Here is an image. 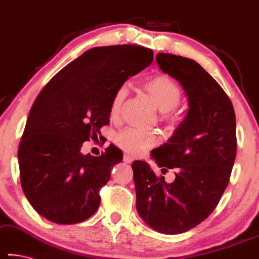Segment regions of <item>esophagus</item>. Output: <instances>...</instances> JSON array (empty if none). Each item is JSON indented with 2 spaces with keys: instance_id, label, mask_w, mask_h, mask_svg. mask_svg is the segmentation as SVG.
Masks as SVG:
<instances>
[{
  "instance_id": "esophagus-1",
  "label": "esophagus",
  "mask_w": 259,
  "mask_h": 259,
  "mask_svg": "<svg viewBox=\"0 0 259 259\" xmlns=\"http://www.w3.org/2000/svg\"><path fill=\"white\" fill-rule=\"evenodd\" d=\"M134 160V157L132 155H128V154H125L123 155V162L126 163H132Z\"/></svg>"
}]
</instances>
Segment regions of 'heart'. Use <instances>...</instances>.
<instances>
[{
	"label": "heart",
	"instance_id": "obj_1",
	"mask_svg": "<svg viewBox=\"0 0 259 259\" xmlns=\"http://www.w3.org/2000/svg\"><path fill=\"white\" fill-rule=\"evenodd\" d=\"M144 88L154 100L157 108L163 112L164 117L174 120L175 114L173 108L178 106L181 100V91L173 80L166 76H155L144 83ZM128 95L126 85H120L115 91L111 103V113L117 114ZM160 138L154 131H145L140 128L122 130L118 133L117 142L122 149L132 155H139L157 145Z\"/></svg>",
	"mask_w": 259,
	"mask_h": 259
}]
</instances>
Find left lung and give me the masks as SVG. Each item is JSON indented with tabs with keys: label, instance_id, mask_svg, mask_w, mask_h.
<instances>
[{
	"label": "left lung",
	"instance_id": "obj_1",
	"mask_svg": "<svg viewBox=\"0 0 259 259\" xmlns=\"http://www.w3.org/2000/svg\"><path fill=\"white\" fill-rule=\"evenodd\" d=\"M156 64L182 86L188 99L185 119L152 159L175 180L164 181L145 161L132 163L137 211L161 234H182L207 219L229 183L236 149V117L229 97L193 59L156 55Z\"/></svg>",
	"mask_w": 259,
	"mask_h": 259
}]
</instances>
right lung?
I'll list each match as a JSON object with an SVG mask.
<instances>
[{
  "mask_svg": "<svg viewBox=\"0 0 259 259\" xmlns=\"http://www.w3.org/2000/svg\"><path fill=\"white\" fill-rule=\"evenodd\" d=\"M153 62L151 49L97 47L59 71L37 96L18 147L22 189L32 208L51 222L88 220L100 204L99 190L122 153L80 152L110 122L117 89Z\"/></svg>",
  "mask_w": 259,
  "mask_h": 259,
  "instance_id": "obj_1",
  "label": "right lung"
}]
</instances>
